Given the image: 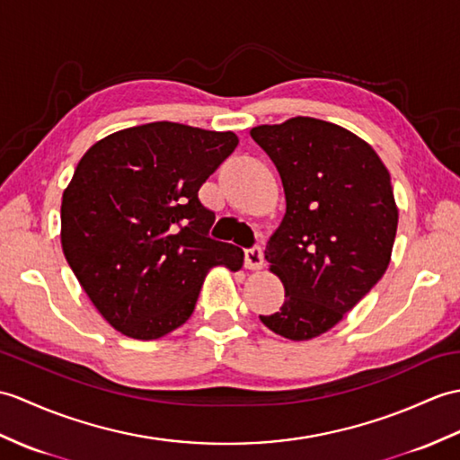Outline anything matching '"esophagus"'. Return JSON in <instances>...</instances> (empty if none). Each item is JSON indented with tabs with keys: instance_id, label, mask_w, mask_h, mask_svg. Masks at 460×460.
Instances as JSON below:
<instances>
[{
	"instance_id": "esophagus-1",
	"label": "esophagus",
	"mask_w": 460,
	"mask_h": 460,
	"mask_svg": "<svg viewBox=\"0 0 460 460\" xmlns=\"http://www.w3.org/2000/svg\"><path fill=\"white\" fill-rule=\"evenodd\" d=\"M262 264H264L262 247L254 244V247H251V249H244V269L259 270V269H262Z\"/></svg>"
}]
</instances>
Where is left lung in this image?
Returning <instances> with one entry per match:
<instances>
[{"label": "left lung", "instance_id": "obj_1", "mask_svg": "<svg viewBox=\"0 0 460 460\" xmlns=\"http://www.w3.org/2000/svg\"><path fill=\"white\" fill-rule=\"evenodd\" d=\"M251 137L279 168L286 194V216L264 251L286 300L261 322L286 339H314L388 269L398 229L390 172L368 143L314 117L254 127Z\"/></svg>", "mask_w": 460, "mask_h": 460}]
</instances>
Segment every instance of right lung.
Returning a JSON list of instances; mask_svg holds the SVG:
<instances>
[{
    "mask_svg": "<svg viewBox=\"0 0 460 460\" xmlns=\"http://www.w3.org/2000/svg\"><path fill=\"white\" fill-rule=\"evenodd\" d=\"M239 138L156 121L117 131L82 156L62 194V251L113 329L151 341L188 322L211 266L243 251L209 237L198 198Z\"/></svg>",
    "mask_w": 460,
    "mask_h": 460,
    "instance_id": "right-lung-1",
    "label": "right lung"
}]
</instances>
